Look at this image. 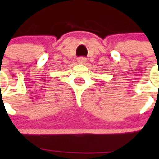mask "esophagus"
Here are the masks:
<instances>
[{
    "label": "esophagus",
    "instance_id": "1",
    "mask_svg": "<svg viewBox=\"0 0 159 159\" xmlns=\"http://www.w3.org/2000/svg\"><path fill=\"white\" fill-rule=\"evenodd\" d=\"M77 62H78L79 64H85V63L87 62V58H85V57H80V58L78 59V60H77Z\"/></svg>",
    "mask_w": 159,
    "mask_h": 159
}]
</instances>
